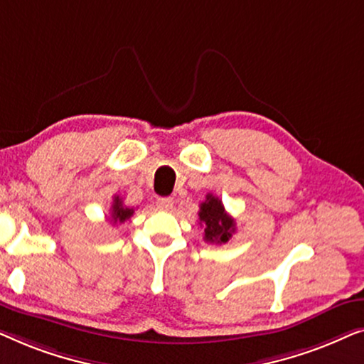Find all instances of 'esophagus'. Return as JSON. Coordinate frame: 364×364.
<instances>
[{"mask_svg": "<svg viewBox=\"0 0 364 364\" xmlns=\"http://www.w3.org/2000/svg\"><path fill=\"white\" fill-rule=\"evenodd\" d=\"M156 205L157 208H161V210H171L173 205V200L171 197H159Z\"/></svg>", "mask_w": 364, "mask_h": 364, "instance_id": "34e87169", "label": "esophagus"}]
</instances>
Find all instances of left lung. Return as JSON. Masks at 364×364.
<instances>
[{
    "label": "left lung",
    "mask_w": 364,
    "mask_h": 364,
    "mask_svg": "<svg viewBox=\"0 0 364 364\" xmlns=\"http://www.w3.org/2000/svg\"><path fill=\"white\" fill-rule=\"evenodd\" d=\"M200 225L203 227V240L208 243H227L235 233V220L228 215L222 200L208 193L198 210Z\"/></svg>",
    "instance_id": "8db88e82"
}]
</instances>
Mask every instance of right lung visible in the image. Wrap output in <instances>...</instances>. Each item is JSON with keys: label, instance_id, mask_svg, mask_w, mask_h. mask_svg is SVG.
I'll list each match as a JSON object with an SVG mask.
<instances>
[{"label": "right lung", "instance_id": "1", "mask_svg": "<svg viewBox=\"0 0 364 364\" xmlns=\"http://www.w3.org/2000/svg\"><path fill=\"white\" fill-rule=\"evenodd\" d=\"M132 213H134V208H129V207L124 205L121 197H119V196L114 197L112 208H111V218H112L114 223L126 222L127 218L132 217Z\"/></svg>", "mask_w": 364, "mask_h": 364}]
</instances>
